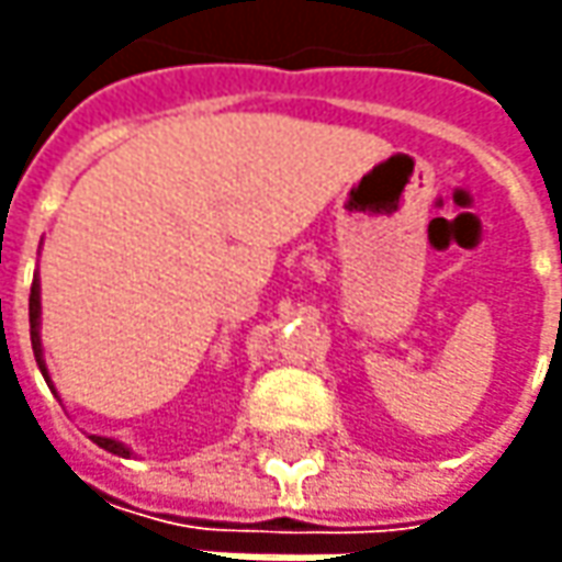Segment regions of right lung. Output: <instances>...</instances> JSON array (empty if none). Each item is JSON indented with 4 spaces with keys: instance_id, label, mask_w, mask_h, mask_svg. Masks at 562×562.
<instances>
[{
    "instance_id": "right-lung-1",
    "label": "right lung",
    "mask_w": 562,
    "mask_h": 562,
    "mask_svg": "<svg viewBox=\"0 0 562 562\" xmlns=\"http://www.w3.org/2000/svg\"><path fill=\"white\" fill-rule=\"evenodd\" d=\"M31 344H33V357H36V366H40V372L46 378V384L53 387V381H49V372H46V362H43V350H40V281L33 278L31 284ZM93 441L102 447V450H109V453H115V457H131V450L124 447V443L112 441V438H99V435H90Z\"/></svg>"
}]
</instances>
